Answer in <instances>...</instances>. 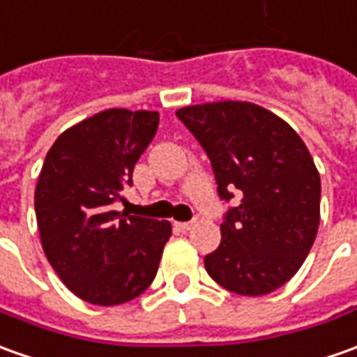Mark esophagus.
<instances>
[{
  "label": "esophagus",
  "mask_w": 357,
  "mask_h": 357,
  "mask_svg": "<svg viewBox=\"0 0 357 357\" xmlns=\"http://www.w3.org/2000/svg\"><path fill=\"white\" fill-rule=\"evenodd\" d=\"M176 227H178L179 230H183V232H188V230L193 229V222H178Z\"/></svg>",
  "instance_id": "esophagus-1"
}]
</instances>
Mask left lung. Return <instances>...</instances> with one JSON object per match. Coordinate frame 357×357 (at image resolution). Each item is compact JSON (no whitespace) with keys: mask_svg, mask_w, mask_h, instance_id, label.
<instances>
[{"mask_svg":"<svg viewBox=\"0 0 357 357\" xmlns=\"http://www.w3.org/2000/svg\"><path fill=\"white\" fill-rule=\"evenodd\" d=\"M207 152L220 199L242 191L220 225V246L205 270L220 287L260 297L297 273L321 222V176L293 128L248 101L176 111Z\"/></svg>","mask_w":357,"mask_h":357,"instance_id":"8db88e82","label":"left lung"}]
</instances>
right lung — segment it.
Returning a JSON list of instances; mask_svg holds the SVG:
<instances>
[{
    "instance_id": "1",
    "label": "right lung",
    "mask_w": 357,
    "mask_h": 357,
    "mask_svg": "<svg viewBox=\"0 0 357 357\" xmlns=\"http://www.w3.org/2000/svg\"><path fill=\"white\" fill-rule=\"evenodd\" d=\"M158 111L107 109L66 128L46 154L35 213L46 260L76 297L113 307L156 278L168 220L113 211L158 128Z\"/></svg>"
}]
</instances>
